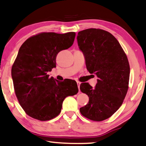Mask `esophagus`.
Segmentation results:
<instances>
[{
	"label": "esophagus",
	"instance_id": "obj_1",
	"mask_svg": "<svg viewBox=\"0 0 146 146\" xmlns=\"http://www.w3.org/2000/svg\"><path fill=\"white\" fill-rule=\"evenodd\" d=\"M80 84H81V82H79V81H78V82H77V85H78V87L79 92L80 91Z\"/></svg>",
	"mask_w": 146,
	"mask_h": 146
}]
</instances>
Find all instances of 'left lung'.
<instances>
[{
  "label": "left lung",
  "instance_id": "left-lung-1",
  "mask_svg": "<svg viewBox=\"0 0 146 146\" xmlns=\"http://www.w3.org/2000/svg\"><path fill=\"white\" fill-rule=\"evenodd\" d=\"M78 44L84 53L86 68L98 77L94 88L80 84L89 102L80 111L83 116L101 121L112 116L121 106L129 88L130 67L125 53L112 34L101 29L78 33Z\"/></svg>",
  "mask_w": 146,
  "mask_h": 146
}]
</instances>
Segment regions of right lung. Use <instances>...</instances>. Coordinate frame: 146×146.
Listing matches in <instances>:
<instances>
[{
  "label": "right lung",
  "mask_w": 146,
  "mask_h": 146,
  "mask_svg": "<svg viewBox=\"0 0 146 146\" xmlns=\"http://www.w3.org/2000/svg\"><path fill=\"white\" fill-rule=\"evenodd\" d=\"M74 32H42L23 43L13 64L15 92L25 112L37 120L48 121L61 112L66 97L78 92L76 81L58 82L48 72L56 66L57 54L72 45Z\"/></svg>",
  "instance_id": "add662e5"
}]
</instances>
